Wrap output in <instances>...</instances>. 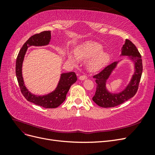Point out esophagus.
<instances>
[{
	"mask_svg": "<svg viewBox=\"0 0 155 155\" xmlns=\"http://www.w3.org/2000/svg\"><path fill=\"white\" fill-rule=\"evenodd\" d=\"M87 78V77L85 76V75H83V76H80L79 77V79L80 80H85V79Z\"/></svg>",
	"mask_w": 155,
	"mask_h": 155,
	"instance_id": "34e87169",
	"label": "esophagus"
}]
</instances>
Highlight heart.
Masks as SVG:
<instances>
[{"instance_id": "obj_1", "label": "heart", "mask_w": 155, "mask_h": 155, "mask_svg": "<svg viewBox=\"0 0 155 155\" xmlns=\"http://www.w3.org/2000/svg\"><path fill=\"white\" fill-rule=\"evenodd\" d=\"M103 50L104 48L100 44L94 41H88L76 48V57L72 54H68V59L70 62L76 63L77 58L87 60L92 58L87 64L88 68L92 72H97L105 67L110 59V54Z\"/></svg>"}]
</instances>
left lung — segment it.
Here are the masks:
<instances>
[{"instance_id":"left-lung-1","label":"left lung","mask_w":155,"mask_h":155,"mask_svg":"<svg viewBox=\"0 0 155 155\" xmlns=\"http://www.w3.org/2000/svg\"><path fill=\"white\" fill-rule=\"evenodd\" d=\"M120 55L128 56V58L132 61L134 66V72L128 85L122 91L118 93L109 92L106 87V84L108 79L117 67L120 61L112 63L99 74L94 76V78L96 79L97 87L92 100L100 107L109 108L119 105L133 97L138 91L143 70L141 55L132 42L129 39H126L125 44L121 48Z\"/></svg>"}]
</instances>
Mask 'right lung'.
I'll return each mask as SVG.
<instances>
[{
	"label": "right lung",
	"mask_w": 155,
	"mask_h": 155,
	"mask_svg": "<svg viewBox=\"0 0 155 155\" xmlns=\"http://www.w3.org/2000/svg\"><path fill=\"white\" fill-rule=\"evenodd\" d=\"M51 39V31H45L30 37L23 45L17 55L15 72L17 81L22 95L26 99L37 105L46 109H54L59 107L66 99L67 94L72 84L77 81L76 75L74 72L63 73L55 90L48 94L37 96L31 93L26 87L22 74V63L28 48L31 46H42L48 45Z\"/></svg>",
	"instance_id": "right-lung-1"
}]
</instances>
